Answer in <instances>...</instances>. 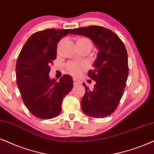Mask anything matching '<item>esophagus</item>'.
Here are the masks:
<instances>
[{
	"instance_id": "34e87169",
	"label": "esophagus",
	"mask_w": 154,
	"mask_h": 154,
	"mask_svg": "<svg viewBox=\"0 0 154 154\" xmlns=\"http://www.w3.org/2000/svg\"><path fill=\"white\" fill-rule=\"evenodd\" d=\"M74 85H79V84H81V82L78 80V79H74Z\"/></svg>"
}]
</instances>
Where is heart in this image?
<instances>
[{"label": "heart", "mask_w": 154, "mask_h": 154, "mask_svg": "<svg viewBox=\"0 0 154 154\" xmlns=\"http://www.w3.org/2000/svg\"><path fill=\"white\" fill-rule=\"evenodd\" d=\"M77 44L86 45L91 48H92V42L90 39L87 37H79L77 40ZM67 70L72 75L77 76L80 74L81 71L85 68V65L84 64H79L76 63H69L67 65Z\"/></svg>", "instance_id": "obj_1"}]
</instances>
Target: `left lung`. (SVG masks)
<instances>
[{
    "mask_svg": "<svg viewBox=\"0 0 154 154\" xmlns=\"http://www.w3.org/2000/svg\"><path fill=\"white\" fill-rule=\"evenodd\" d=\"M70 33L88 37L99 51L94 69L88 72V77L96 84L91 89L83 83L86 91L81 101L82 110L95 118L109 116L119 104L129 75L125 45L117 35L102 26L75 28Z\"/></svg>",
    "mask_w": 154,
    "mask_h": 154,
    "instance_id": "obj_1",
    "label": "left lung"
}]
</instances>
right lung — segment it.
<instances>
[{
    "mask_svg": "<svg viewBox=\"0 0 154 154\" xmlns=\"http://www.w3.org/2000/svg\"><path fill=\"white\" fill-rule=\"evenodd\" d=\"M71 29H46L28 39L16 62V82L21 97L32 115L49 119L59 115L63 98L73 87L71 76L60 82L49 77L50 65L57 57V43Z\"/></svg>",
    "mask_w": 154,
    "mask_h": 154,
    "instance_id": "1",
    "label": "right lung"
}]
</instances>
